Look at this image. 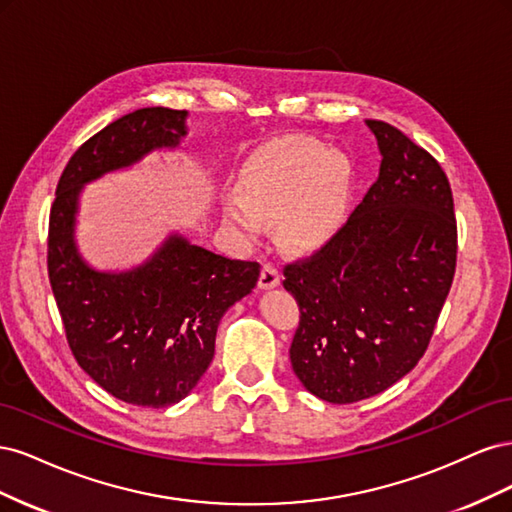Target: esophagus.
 <instances>
[{"instance_id": "esophagus-1", "label": "esophagus", "mask_w": 512, "mask_h": 512, "mask_svg": "<svg viewBox=\"0 0 512 512\" xmlns=\"http://www.w3.org/2000/svg\"><path fill=\"white\" fill-rule=\"evenodd\" d=\"M280 282H282L280 269H277L275 265H271V262H267V265H262L260 280H258V286H260L262 290H271V288H275Z\"/></svg>"}]
</instances>
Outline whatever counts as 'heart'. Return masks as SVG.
Here are the masks:
<instances>
[{"label": "heart", "mask_w": 512, "mask_h": 512, "mask_svg": "<svg viewBox=\"0 0 512 512\" xmlns=\"http://www.w3.org/2000/svg\"><path fill=\"white\" fill-rule=\"evenodd\" d=\"M354 190V166L344 151L309 136L280 138L258 149L237 177V194L220 203L222 218L245 245L280 220L292 250H316L344 226Z\"/></svg>", "instance_id": "heart-1"}]
</instances>
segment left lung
I'll use <instances>...</instances> for the list:
<instances>
[{
  "instance_id": "8db88e82",
  "label": "left lung",
  "mask_w": 512,
  "mask_h": 512,
  "mask_svg": "<svg viewBox=\"0 0 512 512\" xmlns=\"http://www.w3.org/2000/svg\"><path fill=\"white\" fill-rule=\"evenodd\" d=\"M365 123L382 156L376 183L316 256L284 269L301 309L290 363L329 404L374 397L410 374L457 260L453 194L440 164L391 123Z\"/></svg>"
}]
</instances>
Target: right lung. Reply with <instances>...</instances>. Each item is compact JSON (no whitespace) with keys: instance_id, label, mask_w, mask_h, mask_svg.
Listing matches in <instances>:
<instances>
[{"instance_id":"1","label":"right lung","mask_w":512,"mask_h":512,"mask_svg":"<svg viewBox=\"0 0 512 512\" xmlns=\"http://www.w3.org/2000/svg\"><path fill=\"white\" fill-rule=\"evenodd\" d=\"M188 117L138 108L91 136L61 175L49 220V280L74 359L106 393L143 408L192 393L213 359L222 316L260 277L258 262L218 256L177 230L128 269H96L79 250L85 185L179 149Z\"/></svg>"}]
</instances>
